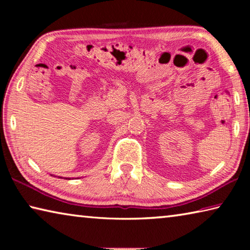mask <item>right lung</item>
Returning a JSON list of instances; mask_svg holds the SVG:
<instances>
[{
	"label": "right lung",
	"mask_w": 250,
	"mask_h": 250,
	"mask_svg": "<svg viewBox=\"0 0 250 250\" xmlns=\"http://www.w3.org/2000/svg\"><path fill=\"white\" fill-rule=\"evenodd\" d=\"M50 175H53V174H50ZM61 179H62V177H61ZM68 180H70V179H68Z\"/></svg>",
	"instance_id": "right-lung-1"
}]
</instances>
